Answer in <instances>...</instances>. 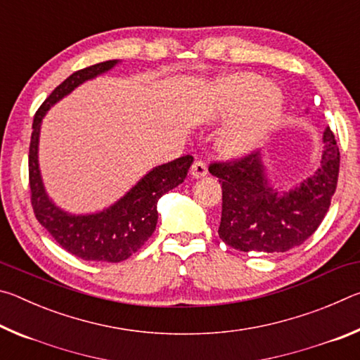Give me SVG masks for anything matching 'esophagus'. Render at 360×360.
<instances>
[{"mask_svg":"<svg viewBox=\"0 0 360 360\" xmlns=\"http://www.w3.org/2000/svg\"><path fill=\"white\" fill-rule=\"evenodd\" d=\"M206 173H208V168H206L205 162H202V160H197V162H193V163H192V167H191V174H192V178H195V179L203 178V176H206Z\"/></svg>","mask_w":360,"mask_h":360,"instance_id":"esophagus-1","label":"esophagus"}]
</instances>
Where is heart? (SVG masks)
Here are the masks:
<instances>
[{"label":"heart","instance_id":"heart-1","mask_svg":"<svg viewBox=\"0 0 360 360\" xmlns=\"http://www.w3.org/2000/svg\"><path fill=\"white\" fill-rule=\"evenodd\" d=\"M284 96L276 85L255 72H235L212 82L202 105L205 122H219L240 112L224 127L217 146L227 157H241L259 146L281 120Z\"/></svg>","mask_w":360,"mask_h":360}]
</instances>
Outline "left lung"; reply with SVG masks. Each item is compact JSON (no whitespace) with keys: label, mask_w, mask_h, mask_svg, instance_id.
<instances>
[{"label":"left lung","mask_w":360,"mask_h":360,"mask_svg":"<svg viewBox=\"0 0 360 360\" xmlns=\"http://www.w3.org/2000/svg\"><path fill=\"white\" fill-rule=\"evenodd\" d=\"M322 144L321 167L289 191L273 187L260 152L211 163L210 173L222 186L219 236L225 245L243 252H285L314 233L330 206L340 172V150L328 127Z\"/></svg>","instance_id":"obj_1"}]
</instances>
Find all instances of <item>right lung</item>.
Listing matches in <instances>:
<instances>
[{"label":"right lung","mask_w":360,"mask_h":360,"mask_svg":"<svg viewBox=\"0 0 360 360\" xmlns=\"http://www.w3.org/2000/svg\"><path fill=\"white\" fill-rule=\"evenodd\" d=\"M120 60H108L72 72L47 96L34 115L28 155L32 205L39 224L65 251L76 257L114 264L129 259L150 238L158 219V198L184 182L193 157L184 155L154 167L124 197L105 210L90 214H72L53 203L46 192L38 152L41 124L49 109L81 84L105 75Z\"/></svg>","instance_id":"obj_1"}]
</instances>
